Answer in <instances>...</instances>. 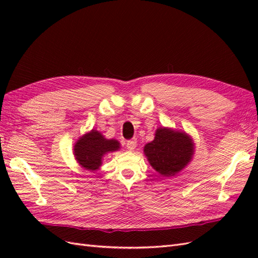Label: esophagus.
Here are the masks:
<instances>
[{
  "instance_id": "esophagus-1",
  "label": "esophagus",
  "mask_w": 258,
  "mask_h": 258,
  "mask_svg": "<svg viewBox=\"0 0 258 258\" xmlns=\"http://www.w3.org/2000/svg\"><path fill=\"white\" fill-rule=\"evenodd\" d=\"M136 145H137V140L136 139H131V140H128L127 143H126V146L129 151H134L136 148Z\"/></svg>"
}]
</instances>
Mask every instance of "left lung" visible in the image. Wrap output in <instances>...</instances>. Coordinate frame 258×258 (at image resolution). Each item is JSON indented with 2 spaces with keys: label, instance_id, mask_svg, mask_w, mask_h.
<instances>
[{
  "label": "left lung",
  "instance_id": "obj_1",
  "mask_svg": "<svg viewBox=\"0 0 258 258\" xmlns=\"http://www.w3.org/2000/svg\"><path fill=\"white\" fill-rule=\"evenodd\" d=\"M144 154L151 166L163 176H173L188 163L194 154L191 139L184 132L159 128Z\"/></svg>",
  "mask_w": 258,
  "mask_h": 258
}]
</instances>
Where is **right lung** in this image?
<instances>
[{"instance_id": "obj_1", "label": "right lung", "mask_w": 258, "mask_h": 258, "mask_svg": "<svg viewBox=\"0 0 258 258\" xmlns=\"http://www.w3.org/2000/svg\"><path fill=\"white\" fill-rule=\"evenodd\" d=\"M118 148V141L106 140L99 131L92 130L76 142L74 155L82 167L87 170H97L102 163L103 156Z\"/></svg>"}]
</instances>
